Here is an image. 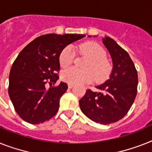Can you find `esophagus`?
I'll list each match as a JSON object with an SVG mask.
<instances>
[{"label":"esophagus","instance_id":"1","mask_svg":"<svg viewBox=\"0 0 152 152\" xmlns=\"http://www.w3.org/2000/svg\"><path fill=\"white\" fill-rule=\"evenodd\" d=\"M74 87L73 84H71V83H69V84H68V87H69V89L72 88V87Z\"/></svg>","mask_w":152,"mask_h":152}]
</instances>
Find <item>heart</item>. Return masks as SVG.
Returning a JSON list of instances; mask_svg holds the SVG:
<instances>
[{"label":"heart","instance_id":"b5f03b06","mask_svg":"<svg viewBox=\"0 0 152 152\" xmlns=\"http://www.w3.org/2000/svg\"><path fill=\"white\" fill-rule=\"evenodd\" d=\"M82 54L88 57L85 64V70L69 68L61 72L63 81L71 84L82 85L92 83L94 80L101 82L108 78L111 72V65L105 58V51L99 44L94 42H87L79 47ZM74 51L71 46H67L59 55V64L61 67L66 68L72 63Z\"/></svg>","mask_w":152,"mask_h":152}]
</instances>
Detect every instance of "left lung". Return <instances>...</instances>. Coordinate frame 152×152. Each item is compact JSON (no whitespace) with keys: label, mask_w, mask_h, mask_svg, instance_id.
<instances>
[{"label":"left lung","mask_w":152,"mask_h":152,"mask_svg":"<svg viewBox=\"0 0 152 152\" xmlns=\"http://www.w3.org/2000/svg\"><path fill=\"white\" fill-rule=\"evenodd\" d=\"M103 44L112 59L110 78L96 87L101 92L88 89L80 100V106L89 119L107 125L127 114L137 93L138 76L134 62L124 49L108 37L103 38Z\"/></svg>","instance_id":"8db88e82"}]
</instances>
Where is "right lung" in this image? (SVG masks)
<instances>
[{"mask_svg": "<svg viewBox=\"0 0 152 152\" xmlns=\"http://www.w3.org/2000/svg\"><path fill=\"white\" fill-rule=\"evenodd\" d=\"M83 34H46L30 42L15 60L9 74L8 94L16 112L31 124L43 123L55 116L60 98L68 85L55 84L59 76V55L65 47L84 37Z\"/></svg>", "mask_w": 152, "mask_h": 152, "instance_id": "1", "label": "right lung"}]
</instances>
